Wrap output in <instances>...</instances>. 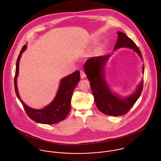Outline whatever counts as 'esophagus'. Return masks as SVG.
<instances>
[{"instance_id":"obj_1","label":"esophagus","mask_w":161,"mask_h":161,"mask_svg":"<svg viewBox=\"0 0 161 161\" xmlns=\"http://www.w3.org/2000/svg\"><path fill=\"white\" fill-rule=\"evenodd\" d=\"M80 77H81L82 79H84V78L86 77V73H85L84 71H82V70L80 71Z\"/></svg>"}]
</instances>
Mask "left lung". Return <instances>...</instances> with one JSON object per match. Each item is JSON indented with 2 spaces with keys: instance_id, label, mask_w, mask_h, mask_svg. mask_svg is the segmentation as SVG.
<instances>
[{
  "instance_id": "left-lung-1",
  "label": "left lung",
  "mask_w": 161,
  "mask_h": 161,
  "mask_svg": "<svg viewBox=\"0 0 161 161\" xmlns=\"http://www.w3.org/2000/svg\"><path fill=\"white\" fill-rule=\"evenodd\" d=\"M118 37L114 50L120 47H127L135 51L142 61V56L138 46L134 42L124 33L117 32ZM111 54L95 56L87 60L84 69L87 77L90 81L92 93L97 108L103 114L108 116L125 115L129 112L140 97L143 89V79L131 95L122 97L113 93L108 85L105 77V66ZM144 74V66H142Z\"/></svg>"
}]
</instances>
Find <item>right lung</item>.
Segmentation results:
<instances>
[{
  "instance_id": "1",
  "label": "right lung",
  "mask_w": 161,
  "mask_h": 161,
  "mask_svg": "<svg viewBox=\"0 0 161 161\" xmlns=\"http://www.w3.org/2000/svg\"><path fill=\"white\" fill-rule=\"evenodd\" d=\"M26 45H24L20 51L17 60L15 75L14 79L15 91L17 98L21 102L27 115L36 123L53 125L57 123L66 118L70 110V100L72 93L80 80V72L75 71L61 80L59 87L54 100L45 108L41 110L32 108L21 100L18 88L17 77L19 70V62L23 52L26 48Z\"/></svg>"
}]
</instances>
